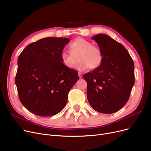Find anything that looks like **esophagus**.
<instances>
[{
	"instance_id": "1",
	"label": "esophagus",
	"mask_w": 151,
	"mask_h": 151,
	"mask_svg": "<svg viewBox=\"0 0 151 151\" xmlns=\"http://www.w3.org/2000/svg\"><path fill=\"white\" fill-rule=\"evenodd\" d=\"M78 76H79V78H81L82 76H83L81 73H80V72H78Z\"/></svg>"
}]
</instances>
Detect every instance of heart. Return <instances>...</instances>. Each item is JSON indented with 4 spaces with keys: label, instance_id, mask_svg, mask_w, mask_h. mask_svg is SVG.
<instances>
[{
    "label": "heart",
    "instance_id": "b5f03b06",
    "mask_svg": "<svg viewBox=\"0 0 151 151\" xmlns=\"http://www.w3.org/2000/svg\"><path fill=\"white\" fill-rule=\"evenodd\" d=\"M71 52L63 50L60 53V59L64 66L69 69L74 68L76 59L79 56L80 62L75 68L83 71L89 68L96 69L101 66L104 55L99 47L95 46L89 41L83 38H77L70 45Z\"/></svg>",
    "mask_w": 151,
    "mask_h": 151
}]
</instances>
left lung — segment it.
Segmentation results:
<instances>
[{
  "instance_id": "left-lung-1",
  "label": "left lung",
  "mask_w": 151,
  "mask_h": 151,
  "mask_svg": "<svg viewBox=\"0 0 151 151\" xmlns=\"http://www.w3.org/2000/svg\"><path fill=\"white\" fill-rule=\"evenodd\" d=\"M104 55L99 67L83 75L87 82V97L97 112L112 114L127 102L134 83V65L123 45L109 36L92 37Z\"/></svg>"
}]
</instances>
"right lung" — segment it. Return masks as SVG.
I'll return each mask as SVG.
<instances>
[{"label": "right lung", "instance_id": "add662e5", "mask_svg": "<svg viewBox=\"0 0 151 151\" xmlns=\"http://www.w3.org/2000/svg\"><path fill=\"white\" fill-rule=\"evenodd\" d=\"M69 42L65 37L43 38L19 55L15 84L19 101L31 113L53 116L66 106L69 91L79 80L76 70L65 67L60 59Z\"/></svg>", "mask_w": 151, "mask_h": 151}]
</instances>
